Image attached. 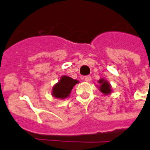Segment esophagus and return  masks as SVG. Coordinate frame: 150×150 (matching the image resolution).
<instances>
[{
  "instance_id": "34e87169",
  "label": "esophagus",
  "mask_w": 150,
  "mask_h": 150,
  "mask_svg": "<svg viewBox=\"0 0 150 150\" xmlns=\"http://www.w3.org/2000/svg\"><path fill=\"white\" fill-rule=\"evenodd\" d=\"M84 81H85L86 82H90V81H91V76H86L85 77H84Z\"/></svg>"
}]
</instances>
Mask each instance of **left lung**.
<instances>
[{
	"label": "left lung",
	"mask_w": 150,
	"mask_h": 150,
	"mask_svg": "<svg viewBox=\"0 0 150 150\" xmlns=\"http://www.w3.org/2000/svg\"><path fill=\"white\" fill-rule=\"evenodd\" d=\"M98 83L101 84L100 87H99V90L101 91V92H103L105 95H108V94L111 93V91H112L111 86H110V84L107 81H105L104 79H100L98 81Z\"/></svg>",
	"instance_id": "left-lung-1"
}]
</instances>
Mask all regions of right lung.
I'll return each instance as SVG.
<instances>
[{"instance_id":"1","label":"right lung","mask_w":150,"mask_h":150,"mask_svg":"<svg viewBox=\"0 0 150 150\" xmlns=\"http://www.w3.org/2000/svg\"><path fill=\"white\" fill-rule=\"evenodd\" d=\"M79 83L78 81L74 80L67 76H62L59 82L53 87L52 95L57 98H67L71 92V90L76 83Z\"/></svg>"}]
</instances>
